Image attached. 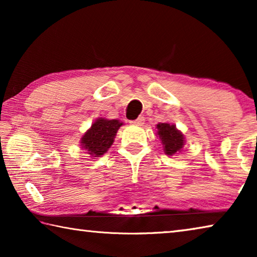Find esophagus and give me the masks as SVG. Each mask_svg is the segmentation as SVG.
<instances>
[{
  "instance_id": "esophagus-1",
  "label": "esophagus",
  "mask_w": 257,
  "mask_h": 257,
  "mask_svg": "<svg viewBox=\"0 0 257 257\" xmlns=\"http://www.w3.org/2000/svg\"><path fill=\"white\" fill-rule=\"evenodd\" d=\"M145 122V118L144 116H138V118L136 120H133L130 121V123L132 124H135V125H143Z\"/></svg>"
}]
</instances>
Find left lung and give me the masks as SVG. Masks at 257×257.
Here are the masks:
<instances>
[{"label":"left lung","mask_w":257,"mask_h":257,"mask_svg":"<svg viewBox=\"0 0 257 257\" xmlns=\"http://www.w3.org/2000/svg\"><path fill=\"white\" fill-rule=\"evenodd\" d=\"M158 135L161 144L163 145V151L167 155H175L180 153L185 145V135L173 123H158L156 124Z\"/></svg>","instance_id":"left-lung-1"}]
</instances>
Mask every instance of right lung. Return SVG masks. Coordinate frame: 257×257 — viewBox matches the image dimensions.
<instances>
[{"label":"right lung","instance_id":"1","mask_svg":"<svg viewBox=\"0 0 257 257\" xmlns=\"http://www.w3.org/2000/svg\"><path fill=\"white\" fill-rule=\"evenodd\" d=\"M123 124L118 119L97 118L80 138V149L92 158H99L112 146L119 128Z\"/></svg>","mask_w":257,"mask_h":257}]
</instances>
